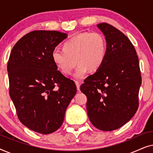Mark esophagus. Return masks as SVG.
Instances as JSON below:
<instances>
[{"label": "esophagus", "instance_id": "obj_1", "mask_svg": "<svg viewBox=\"0 0 153 153\" xmlns=\"http://www.w3.org/2000/svg\"><path fill=\"white\" fill-rule=\"evenodd\" d=\"M75 83H76V88L77 90H79V88H80V83H79V82H78V81H76L75 82Z\"/></svg>", "mask_w": 153, "mask_h": 153}]
</instances>
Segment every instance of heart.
Segmentation results:
<instances>
[{"label":"heart","mask_w":153,"mask_h":153,"mask_svg":"<svg viewBox=\"0 0 153 153\" xmlns=\"http://www.w3.org/2000/svg\"><path fill=\"white\" fill-rule=\"evenodd\" d=\"M107 44L105 37L97 32L82 33L68 39L62 45V50H55L51 59L58 70L65 75H70L77 64L74 74L81 79L90 70L95 72L105 61Z\"/></svg>","instance_id":"heart-1"}]
</instances>
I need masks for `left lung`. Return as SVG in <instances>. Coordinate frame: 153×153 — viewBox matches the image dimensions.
<instances>
[{
  "label": "left lung",
  "instance_id": "8db88e82",
  "mask_svg": "<svg viewBox=\"0 0 153 153\" xmlns=\"http://www.w3.org/2000/svg\"><path fill=\"white\" fill-rule=\"evenodd\" d=\"M105 36L107 53L103 65L81 85L86 95L88 116L102 131L120 128L136 114L141 84L139 58L126 35L111 25H97Z\"/></svg>",
  "mask_w": 153,
  "mask_h": 153
}]
</instances>
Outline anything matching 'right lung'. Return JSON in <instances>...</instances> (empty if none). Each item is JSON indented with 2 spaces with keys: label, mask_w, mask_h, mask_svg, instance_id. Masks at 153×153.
Listing matches in <instances>:
<instances>
[{
  "label": "right lung",
  "mask_w": 153,
  "mask_h": 153,
  "mask_svg": "<svg viewBox=\"0 0 153 153\" xmlns=\"http://www.w3.org/2000/svg\"><path fill=\"white\" fill-rule=\"evenodd\" d=\"M66 33L35 30L12 48L7 63L10 95L21 123L42 134L61 126L65 114L76 93L74 81L57 70L51 59Z\"/></svg>",
  "instance_id": "1"
}]
</instances>
